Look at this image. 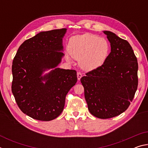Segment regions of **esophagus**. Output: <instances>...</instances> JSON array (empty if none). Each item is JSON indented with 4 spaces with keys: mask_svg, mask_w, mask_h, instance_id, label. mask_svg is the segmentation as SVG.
<instances>
[{
    "mask_svg": "<svg viewBox=\"0 0 148 148\" xmlns=\"http://www.w3.org/2000/svg\"><path fill=\"white\" fill-rule=\"evenodd\" d=\"M77 79H78V81H79L80 79H81V77H82V74L80 73V72H77Z\"/></svg>",
    "mask_w": 148,
    "mask_h": 148,
    "instance_id": "1",
    "label": "esophagus"
}]
</instances>
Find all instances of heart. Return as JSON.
I'll list each match as a JSON object with an SVG mask.
<instances>
[{
	"instance_id": "obj_1",
	"label": "heart",
	"mask_w": 148,
	"mask_h": 148,
	"mask_svg": "<svg viewBox=\"0 0 148 148\" xmlns=\"http://www.w3.org/2000/svg\"><path fill=\"white\" fill-rule=\"evenodd\" d=\"M109 51L106 40L93 34L77 35L72 37L69 42L70 55L79 60V66L86 71H93L103 64Z\"/></svg>"
}]
</instances>
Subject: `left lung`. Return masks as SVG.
Here are the masks:
<instances>
[{"instance_id":"left-lung-1","label":"left lung","mask_w":148,"mask_h":148,"mask_svg":"<svg viewBox=\"0 0 148 148\" xmlns=\"http://www.w3.org/2000/svg\"><path fill=\"white\" fill-rule=\"evenodd\" d=\"M111 52L103 64L81 78L88 110L100 119H108L124 112L138 87V62L133 49L125 40L108 31Z\"/></svg>"}]
</instances>
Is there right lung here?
<instances>
[{"mask_svg": "<svg viewBox=\"0 0 148 148\" xmlns=\"http://www.w3.org/2000/svg\"><path fill=\"white\" fill-rule=\"evenodd\" d=\"M66 30L39 32L19 46L13 60L12 93L20 110L34 119L57 118L66 94L77 82L76 71L57 67L64 56L62 38Z\"/></svg>", "mask_w": 148, "mask_h": 148, "instance_id": "1", "label": "right lung"}]
</instances>
